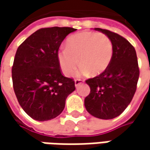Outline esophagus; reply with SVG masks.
Masks as SVG:
<instances>
[{
  "label": "esophagus",
  "mask_w": 150,
  "mask_h": 150,
  "mask_svg": "<svg viewBox=\"0 0 150 150\" xmlns=\"http://www.w3.org/2000/svg\"><path fill=\"white\" fill-rule=\"evenodd\" d=\"M83 82V80H82V79H76V80H75V87L78 88V86L82 83Z\"/></svg>",
  "instance_id": "1"
}]
</instances>
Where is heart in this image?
Instances as JSON below:
<instances>
[{"mask_svg":"<svg viewBox=\"0 0 150 150\" xmlns=\"http://www.w3.org/2000/svg\"><path fill=\"white\" fill-rule=\"evenodd\" d=\"M57 60L66 76H71L82 66L80 72L93 76L108 69L112 58V44L103 33L84 32L67 38L66 48L57 52ZM79 61H78V60Z\"/></svg>","mask_w":150,"mask_h":150,"instance_id":"heart-1","label":"heart"}]
</instances>
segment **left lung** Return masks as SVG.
I'll return each mask as SVG.
<instances>
[{
  "mask_svg": "<svg viewBox=\"0 0 150 150\" xmlns=\"http://www.w3.org/2000/svg\"><path fill=\"white\" fill-rule=\"evenodd\" d=\"M110 39L112 58L106 71L86 80L90 87L89 95L84 105L91 115L101 119L119 116L133 99L139 77V69L134 47L115 32L95 28Z\"/></svg>",
  "mask_w": 150,
  "mask_h": 150,
  "instance_id": "8db88e82",
  "label": "left lung"
}]
</instances>
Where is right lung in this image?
Listing matches in <instances>:
<instances>
[{"label": "right lung", "instance_id": "right-lung-1", "mask_svg": "<svg viewBox=\"0 0 150 150\" xmlns=\"http://www.w3.org/2000/svg\"><path fill=\"white\" fill-rule=\"evenodd\" d=\"M72 27L41 28L19 46L11 69L15 94L22 109L33 119L57 117L67 97L75 90L73 79L64 77L57 60L59 47Z\"/></svg>", "mask_w": 150, "mask_h": 150}]
</instances>
